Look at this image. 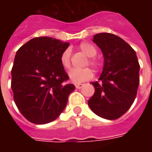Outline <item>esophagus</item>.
Returning <instances> with one entry per match:
<instances>
[{
    "label": "esophagus",
    "mask_w": 152,
    "mask_h": 152,
    "mask_svg": "<svg viewBox=\"0 0 152 152\" xmlns=\"http://www.w3.org/2000/svg\"><path fill=\"white\" fill-rule=\"evenodd\" d=\"M83 86H84V84H78V85H76V89H81Z\"/></svg>",
    "instance_id": "1"
}]
</instances>
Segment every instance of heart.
Segmentation results:
<instances>
[{"label":"heart","mask_w":152,"mask_h":152,"mask_svg":"<svg viewBox=\"0 0 152 152\" xmlns=\"http://www.w3.org/2000/svg\"><path fill=\"white\" fill-rule=\"evenodd\" d=\"M79 49L83 53L86 54L87 57H89V63L90 65L93 66L95 69H99L101 67V62L99 60L94 58L97 53V50L95 47L91 44L88 42H82L80 44ZM70 57H71V50L70 49H66L63 51L60 56V62L62 66L65 69H69L71 66V61H70ZM70 80L75 84H79V83L85 82L86 80H89L93 77L94 73L93 71L89 67H86L84 69H72L70 71L69 74Z\"/></svg>","instance_id":"obj_1"}]
</instances>
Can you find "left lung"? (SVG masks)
I'll return each instance as SVG.
<instances>
[{"mask_svg": "<svg viewBox=\"0 0 152 152\" xmlns=\"http://www.w3.org/2000/svg\"><path fill=\"white\" fill-rule=\"evenodd\" d=\"M93 41L104 58L100 82H91L94 94L88 104L97 115L115 120L129 109L137 95L140 66L134 49L111 33H99Z\"/></svg>", "mask_w": 152, "mask_h": 152, "instance_id": "obj_1", "label": "left lung"}]
</instances>
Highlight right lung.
Listing matches in <instances>:
<instances>
[{"label":"right lung","instance_id":"add662e5","mask_svg":"<svg viewBox=\"0 0 152 152\" xmlns=\"http://www.w3.org/2000/svg\"><path fill=\"white\" fill-rule=\"evenodd\" d=\"M70 44L54 38L31 39L16 53L11 71V88L17 107L37 124L53 121L63 112L75 89L64 82L68 76L60 56Z\"/></svg>","mask_w":152,"mask_h":152}]
</instances>
